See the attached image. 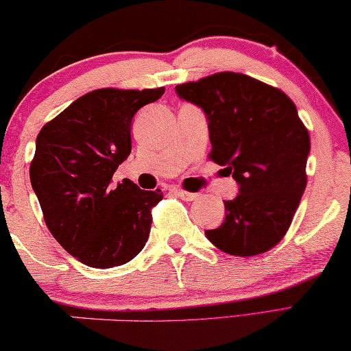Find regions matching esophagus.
I'll list each match as a JSON object with an SVG mask.
<instances>
[{
	"mask_svg": "<svg viewBox=\"0 0 351 351\" xmlns=\"http://www.w3.org/2000/svg\"><path fill=\"white\" fill-rule=\"evenodd\" d=\"M173 192L181 198V200H184V202H192V200H195V198H197V193H192V192H186V191H181V189H175Z\"/></svg>",
	"mask_w": 351,
	"mask_h": 351,
	"instance_id": "34e87169",
	"label": "esophagus"
}]
</instances>
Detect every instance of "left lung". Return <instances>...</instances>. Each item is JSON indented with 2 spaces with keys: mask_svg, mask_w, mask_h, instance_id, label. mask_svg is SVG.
I'll return each instance as SVG.
<instances>
[{
  "mask_svg": "<svg viewBox=\"0 0 351 351\" xmlns=\"http://www.w3.org/2000/svg\"><path fill=\"white\" fill-rule=\"evenodd\" d=\"M175 91L203 110L209 158L238 182V195L223 202L226 221L206 230V238L238 257L273 249L285 237L307 184L311 138L296 106L277 88L237 72L182 83Z\"/></svg>",
  "mask_w": 351,
  "mask_h": 351,
  "instance_id": "obj_1",
  "label": "left lung"
}]
</instances>
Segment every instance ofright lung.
<instances>
[{
	"label": "right lung",
	"instance_id": "obj_1",
	"mask_svg": "<svg viewBox=\"0 0 351 351\" xmlns=\"http://www.w3.org/2000/svg\"><path fill=\"white\" fill-rule=\"evenodd\" d=\"M164 91H91L47 123L36 138L29 180L44 221L83 265L121 266L148 241L151 208L164 195L130 180L112 186V178L132 149L134 114Z\"/></svg>",
	"mask_w": 351,
	"mask_h": 351
}]
</instances>
